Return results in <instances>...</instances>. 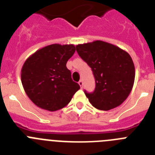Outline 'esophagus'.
<instances>
[{"label": "esophagus", "instance_id": "1", "mask_svg": "<svg viewBox=\"0 0 155 155\" xmlns=\"http://www.w3.org/2000/svg\"><path fill=\"white\" fill-rule=\"evenodd\" d=\"M78 84H79V85L81 86V87H83V81H82V80L79 81H78Z\"/></svg>", "mask_w": 155, "mask_h": 155}]
</instances>
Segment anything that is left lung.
Here are the masks:
<instances>
[{
	"mask_svg": "<svg viewBox=\"0 0 155 155\" xmlns=\"http://www.w3.org/2000/svg\"><path fill=\"white\" fill-rule=\"evenodd\" d=\"M76 50L93 71L94 92L85 95L97 109L108 111L121 105L130 94L135 68L128 53L101 40L76 46Z\"/></svg>",
	"mask_w": 155,
	"mask_h": 155,
	"instance_id": "left-lung-1",
	"label": "left lung"
}]
</instances>
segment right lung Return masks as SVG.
Masks as SVG:
<instances>
[{
  "mask_svg": "<svg viewBox=\"0 0 155 155\" xmlns=\"http://www.w3.org/2000/svg\"><path fill=\"white\" fill-rule=\"evenodd\" d=\"M75 50L73 44L55 43L41 48L25 61L21 71V84L38 107L50 112L63 109L80 89L66 66Z\"/></svg>",
  "mask_w": 155,
  "mask_h": 155,
  "instance_id": "1",
  "label": "right lung"
}]
</instances>
